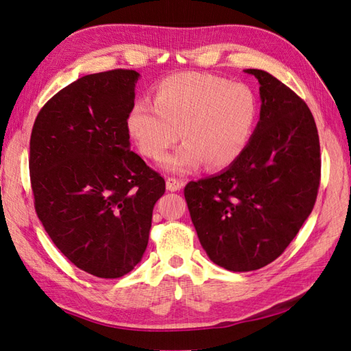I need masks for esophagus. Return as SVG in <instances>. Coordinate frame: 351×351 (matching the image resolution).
Segmentation results:
<instances>
[{"label":"esophagus","mask_w":351,"mask_h":351,"mask_svg":"<svg viewBox=\"0 0 351 351\" xmlns=\"http://www.w3.org/2000/svg\"><path fill=\"white\" fill-rule=\"evenodd\" d=\"M165 184H167V190H169V192H178V190L183 189L182 180H177L173 177H168Z\"/></svg>","instance_id":"1"}]
</instances>
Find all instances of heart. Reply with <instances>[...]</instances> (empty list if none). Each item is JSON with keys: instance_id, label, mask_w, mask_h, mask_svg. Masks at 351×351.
Segmentation results:
<instances>
[{"instance_id": "heart-1", "label": "heart", "mask_w": 351, "mask_h": 351, "mask_svg": "<svg viewBox=\"0 0 351 351\" xmlns=\"http://www.w3.org/2000/svg\"><path fill=\"white\" fill-rule=\"evenodd\" d=\"M256 120L258 98L247 84L186 71L159 82L154 104L137 101L127 117V129L139 151L154 161L182 136L184 143L164 159L162 167L186 174L204 164L221 169L236 162L246 151Z\"/></svg>"}]
</instances>
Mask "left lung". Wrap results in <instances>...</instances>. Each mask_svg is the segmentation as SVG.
I'll use <instances>...</instances> for the list:
<instances>
[{"mask_svg": "<svg viewBox=\"0 0 351 351\" xmlns=\"http://www.w3.org/2000/svg\"><path fill=\"white\" fill-rule=\"evenodd\" d=\"M259 82L261 112L246 151L215 176L190 182L184 197L209 259L234 272L277 259L311 215L321 146L309 107L272 74Z\"/></svg>", "mask_w": 351, "mask_h": 351, "instance_id": "obj_1", "label": "left lung"}]
</instances>
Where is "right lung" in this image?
<instances>
[{
	"mask_svg": "<svg viewBox=\"0 0 351 351\" xmlns=\"http://www.w3.org/2000/svg\"><path fill=\"white\" fill-rule=\"evenodd\" d=\"M141 74H88L36 117L29 171L35 209L61 253L82 271L120 278L142 261L164 178L130 151L127 117Z\"/></svg>",
	"mask_w": 351,
	"mask_h": 351,
	"instance_id": "add662e5",
	"label": "right lung"
}]
</instances>
